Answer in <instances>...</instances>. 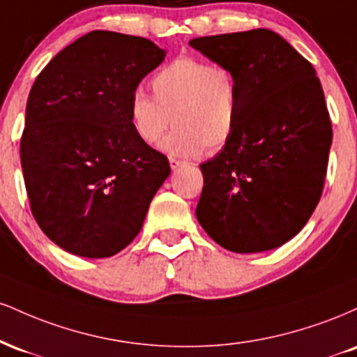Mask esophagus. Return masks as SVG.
Segmentation results:
<instances>
[{"instance_id":"esophagus-1","label":"esophagus","mask_w":357,"mask_h":357,"mask_svg":"<svg viewBox=\"0 0 357 357\" xmlns=\"http://www.w3.org/2000/svg\"><path fill=\"white\" fill-rule=\"evenodd\" d=\"M183 165H184V162L179 161V159H174V158L169 159V166H171V169H173V171L179 169V167H181Z\"/></svg>"}]
</instances>
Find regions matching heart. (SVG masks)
Returning <instances> with one entry per match:
<instances>
[{
	"instance_id": "1",
	"label": "heart",
	"mask_w": 357,
	"mask_h": 357,
	"mask_svg": "<svg viewBox=\"0 0 357 357\" xmlns=\"http://www.w3.org/2000/svg\"><path fill=\"white\" fill-rule=\"evenodd\" d=\"M153 97L136 92L129 102V122L144 144L162 139L169 155L196 158L230 141L238 122V85L233 72L196 56H179L151 79Z\"/></svg>"
}]
</instances>
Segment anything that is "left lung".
Here are the masks:
<instances>
[{
    "label": "left lung",
    "instance_id": "obj_1",
    "mask_svg": "<svg viewBox=\"0 0 357 357\" xmlns=\"http://www.w3.org/2000/svg\"><path fill=\"white\" fill-rule=\"evenodd\" d=\"M190 47L233 72L238 122L203 162L196 218L235 253L284 245L309 221L326 179L333 127L312 65L275 31L199 36Z\"/></svg>",
    "mask_w": 357,
    "mask_h": 357
}]
</instances>
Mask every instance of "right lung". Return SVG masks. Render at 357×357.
<instances>
[{
    "label": "right lung",
    "mask_w": 357,
    "mask_h": 357,
    "mask_svg": "<svg viewBox=\"0 0 357 357\" xmlns=\"http://www.w3.org/2000/svg\"><path fill=\"white\" fill-rule=\"evenodd\" d=\"M166 50L96 30L53 56L26 102L20 144L36 223L53 243L107 258L141 231L169 161L134 134L129 102Z\"/></svg>",
    "instance_id": "add662e5"
}]
</instances>
